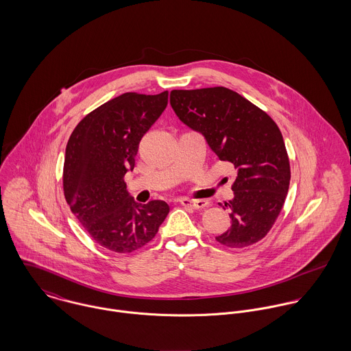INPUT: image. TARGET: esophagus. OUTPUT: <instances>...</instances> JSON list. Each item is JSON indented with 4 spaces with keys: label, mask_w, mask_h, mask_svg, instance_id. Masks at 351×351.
Wrapping results in <instances>:
<instances>
[{
    "label": "esophagus",
    "mask_w": 351,
    "mask_h": 351,
    "mask_svg": "<svg viewBox=\"0 0 351 351\" xmlns=\"http://www.w3.org/2000/svg\"><path fill=\"white\" fill-rule=\"evenodd\" d=\"M180 202L184 206H188V208H192V209H201V208H205L208 205V201L206 200H193V199H181Z\"/></svg>",
    "instance_id": "esophagus-1"
}]
</instances>
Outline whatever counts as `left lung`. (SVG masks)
Wrapping results in <instances>:
<instances>
[{
  "instance_id": "obj_1",
  "label": "left lung",
  "mask_w": 351,
  "mask_h": 351,
  "mask_svg": "<svg viewBox=\"0 0 351 351\" xmlns=\"http://www.w3.org/2000/svg\"><path fill=\"white\" fill-rule=\"evenodd\" d=\"M176 114L201 132L220 160L238 170L231 186V227L216 237L230 249L262 241L274 226L288 195L291 165L282 134L261 108L224 86L171 90Z\"/></svg>"
}]
</instances>
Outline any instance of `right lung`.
Instances as JSON below:
<instances>
[{
  "label": "right lung",
  "instance_id": "right-lung-1",
  "mask_svg": "<svg viewBox=\"0 0 351 351\" xmlns=\"http://www.w3.org/2000/svg\"><path fill=\"white\" fill-rule=\"evenodd\" d=\"M169 92L124 93L88 113L66 146L63 192L71 212L100 246L119 254L151 242L170 208L162 200L139 204L124 176L138 146L166 109Z\"/></svg>",
  "mask_w": 351,
  "mask_h": 351
}]
</instances>
